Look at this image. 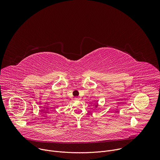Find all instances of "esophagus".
Wrapping results in <instances>:
<instances>
[{
    "instance_id": "1",
    "label": "esophagus",
    "mask_w": 160,
    "mask_h": 160,
    "mask_svg": "<svg viewBox=\"0 0 160 160\" xmlns=\"http://www.w3.org/2000/svg\"><path fill=\"white\" fill-rule=\"evenodd\" d=\"M79 99H80V98H78V97H75V101H78V100H79Z\"/></svg>"
}]
</instances>
